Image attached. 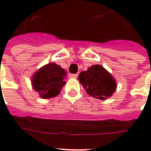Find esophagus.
Returning <instances> with one entry per match:
<instances>
[{
	"instance_id": "esophagus-1",
	"label": "esophagus",
	"mask_w": 151,
	"mask_h": 151,
	"mask_svg": "<svg viewBox=\"0 0 151 151\" xmlns=\"http://www.w3.org/2000/svg\"><path fill=\"white\" fill-rule=\"evenodd\" d=\"M77 76H78V75H77V74H70V78L76 79V78H77Z\"/></svg>"
}]
</instances>
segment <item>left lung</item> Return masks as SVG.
Wrapping results in <instances>:
<instances>
[{"instance_id":"8db88e82","label":"left lung","mask_w":151,"mask_h":151,"mask_svg":"<svg viewBox=\"0 0 151 151\" xmlns=\"http://www.w3.org/2000/svg\"><path fill=\"white\" fill-rule=\"evenodd\" d=\"M78 79L88 95L100 100L107 99L117 89L116 80L100 65H94L81 72Z\"/></svg>"}]
</instances>
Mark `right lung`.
Instances as JSON below:
<instances>
[{
    "instance_id": "1",
    "label": "right lung",
    "mask_w": 151,
    "mask_h": 151,
    "mask_svg": "<svg viewBox=\"0 0 151 151\" xmlns=\"http://www.w3.org/2000/svg\"><path fill=\"white\" fill-rule=\"evenodd\" d=\"M65 70L55 63L47 64L38 69L32 77V88L44 99L58 96L65 84Z\"/></svg>"
}]
</instances>
